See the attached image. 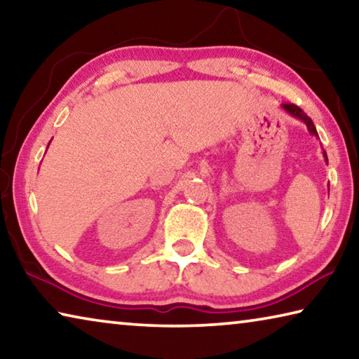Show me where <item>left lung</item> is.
Listing matches in <instances>:
<instances>
[{
	"instance_id": "1",
	"label": "left lung",
	"mask_w": 359,
	"mask_h": 359,
	"mask_svg": "<svg viewBox=\"0 0 359 359\" xmlns=\"http://www.w3.org/2000/svg\"><path fill=\"white\" fill-rule=\"evenodd\" d=\"M282 107L285 109V111H287V112H290L291 115H293V117L301 118V120L304 121V123L307 125V128H309V131L312 133V135H317V130H315L313 121L311 120V117H307V115L304 114V111H302V109H301L299 106L293 104V102H283ZM325 156H326V154H325Z\"/></svg>"
}]
</instances>
